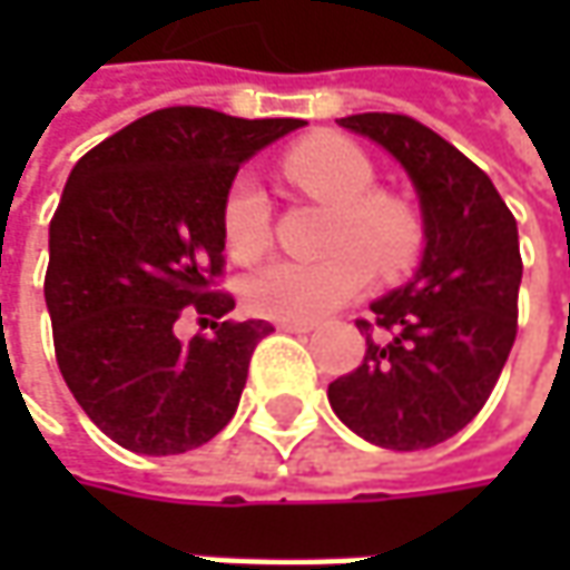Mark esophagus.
Masks as SVG:
<instances>
[{
	"label": "esophagus",
	"instance_id": "obj_1",
	"mask_svg": "<svg viewBox=\"0 0 570 570\" xmlns=\"http://www.w3.org/2000/svg\"><path fill=\"white\" fill-rule=\"evenodd\" d=\"M275 326H278V330H285V333H311V330H314V323H311V320H278Z\"/></svg>",
	"mask_w": 570,
	"mask_h": 570
}]
</instances>
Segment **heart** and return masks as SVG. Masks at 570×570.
I'll use <instances>...</instances> for the list:
<instances>
[{"instance_id": "1", "label": "heart", "mask_w": 570, "mask_h": 570, "mask_svg": "<svg viewBox=\"0 0 570 570\" xmlns=\"http://www.w3.org/2000/svg\"><path fill=\"white\" fill-rule=\"evenodd\" d=\"M282 174L333 206L326 256L273 259L240 282L253 314L273 320H314L358 297L374 278L409 273L422 250V225L403 199L377 187V170L362 145L342 136H314L285 151ZM273 240V203L250 174L234 177L222 203V244L230 259L250 263Z\"/></svg>"}]
</instances>
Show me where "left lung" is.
Returning <instances> with one entry per match:
<instances>
[{
    "label": "left lung",
    "instance_id": "obj_1",
    "mask_svg": "<svg viewBox=\"0 0 570 570\" xmlns=\"http://www.w3.org/2000/svg\"><path fill=\"white\" fill-rule=\"evenodd\" d=\"M340 126L381 142L409 170L425 256L409 285L355 320L367 352L330 383V405L377 448H434L479 415L511 355L523 275L517 222L489 174L425 122L355 114Z\"/></svg>",
    "mask_w": 570,
    "mask_h": 570
}]
</instances>
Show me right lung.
I'll list each match as a JSON object with an SVG mask.
<instances>
[{"mask_svg": "<svg viewBox=\"0 0 570 570\" xmlns=\"http://www.w3.org/2000/svg\"><path fill=\"white\" fill-rule=\"evenodd\" d=\"M304 120H240L165 107L95 145L50 222L43 295L56 364L78 405L120 448H203L237 412L266 320H225L222 203L237 167ZM180 316L208 325L189 343Z\"/></svg>", "mask_w": 570, "mask_h": 570, "instance_id": "1", "label": "right lung"}]
</instances>
